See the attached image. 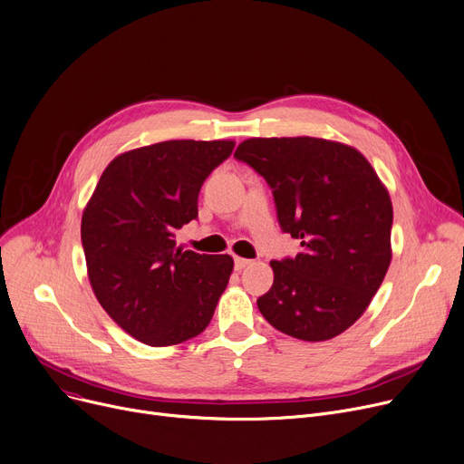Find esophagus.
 Segmentation results:
<instances>
[{"mask_svg": "<svg viewBox=\"0 0 464 464\" xmlns=\"http://www.w3.org/2000/svg\"><path fill=\"white\" fill-rule=\"evenodd\" d=\"M254 261L252 259H245V257H235V269L237 271H242L246 269V266H250Z\"/></svg>", "mask_w": 464, "mask_h": 464, "instance_id": "34e87169", "label": "esophagus"}]
</instances>
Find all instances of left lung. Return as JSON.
<instances>
[{"label":"left lung","mask_w":464,"mask_h":464,"mask_svg":"<svg viewBox=\"0 0 464 464\" xmlns=\"http://www.w3.org/2000/svg\"><path fill=\"white\" fill-rule=\"evenodd\" d=\"M235 158L273 188L280 227L301 238L294 259L271 261L257 308L275 329L322 343L367 310L392 263L393 207L353 146L315 137L248 139Z\"/></svg>","instance_id":"left-lung-1"}]
</instances>
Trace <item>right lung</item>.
I'll return each mask as SVG.
<instances>
[{
  "label": "right lung",
  "mask_w": 464,
  "mask_h": 464,
  "mask_svg": "<svg viewBox=\"0 0 464 464\" xmlns=\"http://www.w3.org/2000/svg\"><path fill=\"white\" fill-rule=\"evenodd\" d=\"M233 149V140H165L120 154L82 212L93 294L142 344L203 333L227 287L233 257L182 250L175 233L198 218L203 182Z\"/></svg>",
  "instance_id": "add662e5"
}]
</instances>
